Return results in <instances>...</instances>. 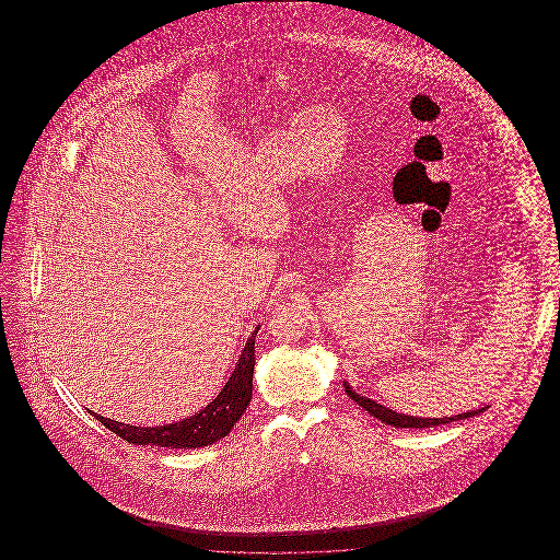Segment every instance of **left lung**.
Instances as JSON below:
<instances>
[{
  "instance_id": "obj_1",
  "label": "left lung",
  "mask_w": 560,
  "mask_h": 560,
  "mask_svg": "<svg viewBox=\"0 0 560 560\" xmlns=\"http://www.w3.org/2000/svg\"><path fill=\"white\" fill-rule=\"evenodd\" d=\"M345 388H347V395L350 399L354 400L359 407H363L370 416L373 418H377L380 422H384V424H388V427L395 428H434L441 427V424H450V422H455V420H468V418H472V416H479L482 413L487 407H480V409H475V411H466V413H459V416H453V418H416V416H405V413H397V411H393V409H388V407H384V405H380V402H375V400L368 399V397H361V395H357L350 386H348V382H345Z\"/></svg>"
}]
</instances>
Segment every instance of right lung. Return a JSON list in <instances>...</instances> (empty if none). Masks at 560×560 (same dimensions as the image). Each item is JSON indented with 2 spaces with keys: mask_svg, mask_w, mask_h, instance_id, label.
<instances>
[{
  "mask_svg": "<svg viewBox=\"0 0 560 560\" xmlns=\"http://www.w3.org/2000/svg\"><path fill=\"white\" fill-rule=\"evenodd\" d=\"M258 329L260 327L252 331L247 345L241 352L240 363L235 365V372L231 373L229 382L218 393V397L187 420L176 424H165V427H130V424L115 422L110 418H103L94 411L90 413L103 427H107L110 432H115L117 436H121L124 441L133 445H158V447H170V450L208 447L215 441L224 439L233 430L252 400V380H254V365H256L254 345H256Z\"/></svg>",
  "mask_w": 560,
  "mask_h": 560,
  "instance_id": "add662e5",
  "label": "right lung"
}]
</instances>
